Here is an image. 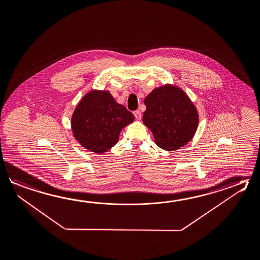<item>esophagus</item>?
<instances>
[{"label":"esophagus","mask_w":260,"mask_h":260,"mask_svg":"<svg viewBox=\"0 0 260 260\" xmlns=\"http://www.w3.org/2000/svg\"><path fill=\"white\" fill-rule=\"evenodd\" d=\"M133 115H134V117H135L136 119H138V120L142 119V113H141V111L136 110V111L133 112Z\"/></svg>","instance_id":"1"}]
</instances>
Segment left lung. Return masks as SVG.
I'll return each mask as SVG.
<instances>
[{
	"instance_id": "1",
	"label": "left lung",
	"mask_w": 260,
	"mask_h": 260,
	"mask_svg": "<svg viewBox=\"0 0 260 260\" xmlns=\"http://www.w3.org/2000/svg\"><path fill=\"white\" fill-rule=\"evenodd\" d=\"M144 105L143 123L160 148L174 151L189 143L198 125V113L184 91L171 85L157 88Z\"/></svg>"
}]
</instances>
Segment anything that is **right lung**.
Listing matches in <instances>:
<instances>
[{"mask_svg": "<svg viewBox=\"0 0 260 260\" xmlns=\"http://www.w3.org/2000/svg\"><path fill=\"white\" fill-rule=\"evenodd\" d=\"M133 120V114L108 91L92 90L76 107L71 126L83 147L103 154L117 143L122 128Z\"/></svg>", "mask_w": 260, "mask_h": 260, "instance_id": "1", "label": "right lung"}]
</instances>
